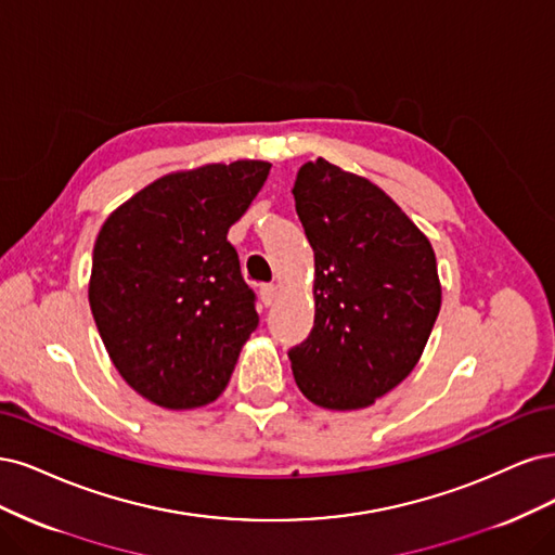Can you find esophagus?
Returning a JSON list of instances; mask_svg holds the SVG:
<instances>
[{"label": "esophagus", "mask_w": 555, "mask_h": 555, "mask_svg": "<svg viewBox=\"0 0 555 555\" xmlns=\"http://www.w3.org/2000/svg\"><path fill=\"white\" fill-rule=\"evenodd\" d=\"M276 295H279V288H276L274 283H262L260 285V299H262L264 307H272Z\"/></svg>", "instance_id": "esophagus-1"}]
</instances>
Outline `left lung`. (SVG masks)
I'll return each mask as SVG.
<instances>
[{
  "instance_id": "8db88e82",
  "label": "left lung",
  "mask_w": 555,
  "mask_h": 555,
  "mask_svg": "<svg viewBox=\"0 0 555 555\" xmlns=\"http://www.w3.org/2000/svg\"><path fill=\"white\" fill-rule=\"evenodd\" d=\"M295 209L315 256V320L288 350L301 395L366 408L415 369L440 311L436 254L385 191L330 160L304 164Z\"/></svg>"
}]
</instances>
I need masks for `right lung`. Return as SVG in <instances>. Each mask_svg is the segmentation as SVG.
I'll list each match as a JSON object with an SVG mask.
<instances>
[{
  "instance_id": "right-lung-1",
  "label": "right lung",
  "mask_w": 555,
  "mask_h": 555,
  "mask_svg": "<svg viewBox=\"0 0 555 555\" xmlns=\"http://www.w3.org/2000/svg\"><path fill=\"white\" fill-rule=\"evenodd\" d=\"M270 168L235 160L166 175L99 232L89 307L121 378L160 408L219 399L258 327L256 293L228 230Z\"/></svg>"
}]
</instances>
